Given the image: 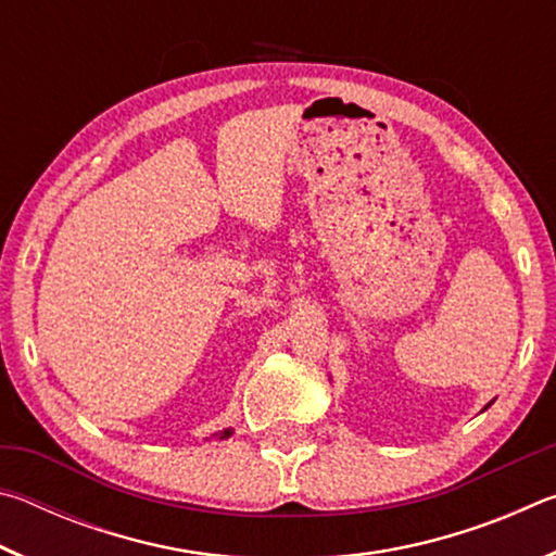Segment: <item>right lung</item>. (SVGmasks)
Returning a JSON list of instances; mask_svg holds the SVG:
<instances>
[{"mask_svg": "<svg viewBox=\"0 0 556 556\" xmlns=\"http://www.w3.org/2000/svg\"><path fill=\"white\" fill-rule=\"evenodd\" d=\"M223 437H230V431H225V434Z\"/></svg>", "mask_w": 556, "mask_h": 556, "instance_id": "right-lung-1", "label": "right lung"}]
</instances>
